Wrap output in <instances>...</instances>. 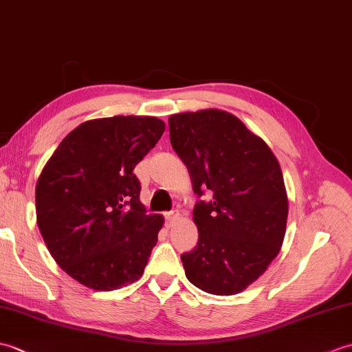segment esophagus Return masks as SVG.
Here are the masks:
<instances>
[{"instance_id": "1", "label": "esophagus", "mask_w": 352, "mask_h": 352, "mask_svg": "<svg viewBox=\"0 0 352 352\" xmlns=\"http://www.w3.org/2000/svg\"><path fill=\"white\" fill-rule=\"evenodd\" d=\"M178 218H180V212L178 210H170V212H166L164 213V219H166V223L170 227L172 223H174Z\"/></svg>"}]
</instances>
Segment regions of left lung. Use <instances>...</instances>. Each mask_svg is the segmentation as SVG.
Here are the masks:
<instances>
[{
    "mask_svg": "<svg viewBox=\"0 0 352 352\" xmlns=\"http://www.w3.org/2000/svg\"><path fill=\"white\" fill-rule=\"evenodd\" d=\"M170 145L188 168L198 201V243L182 261L188 280L212 295H236L276 257L287 222L283 172L263 140L223 110L169 118Z\"/></svg>",
    "mask_w": 352,
    "mask_h": 352,
    "instance_id": "1",
    "label": "left lung"
}]
</instances>
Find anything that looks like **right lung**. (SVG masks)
<instances>
[{
    "mask_svg": "<svg viewBox=\"0 0 352 352\" xmlns=\"http://www.w3.org/2000/svg\"><path fill=\"white\" fill-rule=\"evenodd\" d=\"M164 131L153 116H113L78 125L36 184L37 226L74 280L115 290L139 280L163 226L146 213L133 169Z\"/></svg>",
    "mask_w": 352,
    "mask_h": 352,
    "instance_id": "1",
    "label": "right lung"
}]
</instances>
